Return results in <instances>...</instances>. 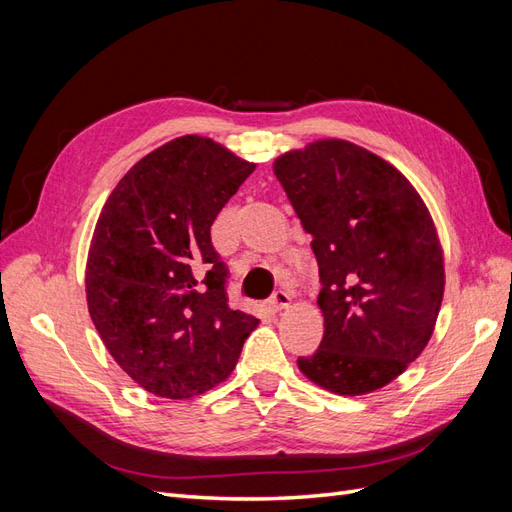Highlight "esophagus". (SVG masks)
I'll return each mask as SVG.
<instances>
[{
    "instance_id": "1",
    "label": "esophagus",
    "mask_w": 512,
    "mask_h": 512,
    "mask_svg": "<svg viewBox=\"0 0 512 512\" xmlns=\"http://www.w3.org/2000/svg\"><path fill=\"white\" fill-rule=\"evenodd\" d=\"M269 305H271L273 312H282V309H286L290 305V294L286 290H275Z\"/></svg>"
}]
</instances>
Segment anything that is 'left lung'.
<instances>
[{
	"instance_id": "1",
	"label": "left lung",
	"mask_w": 512,
	"mask_h": 512,
	"mask_svg": "<svg viewBox=\"0 0 512 512\" xmlns=\"http://www.w3.org/2000/svg\"><path fill=\"white\" fill-rule=\"evenodd\" d=\"M273 173L312 237L322 282V342L297 365L324 391L374 393L436 329L444 252L431 213L391 162L344 138L286 151Z\"/></svg>"
}]
</instances>
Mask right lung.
<instances>
[{"mask_svg": "<svg viewBox=\"0 0 512 512\" xmlns=\"http://www.w3.org/2000/svg\"><path fill=\"white\" fill-rule=\"evenodd\" d=\"M256 164L185 134L119 179L91 237L89 316L145 391L190 399L224 382L258 318L232 309L211 224Z\"/></svg>", "mask_w": 512, "mask_h": 512, "instance_id": "add662e5", "label": "right lung"}]
</instances>
